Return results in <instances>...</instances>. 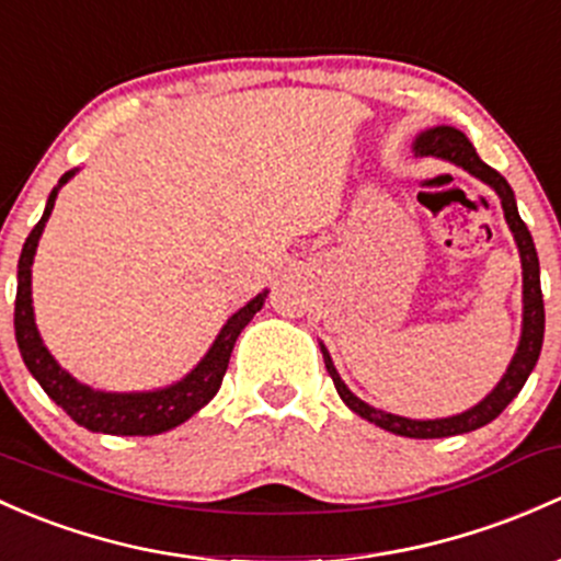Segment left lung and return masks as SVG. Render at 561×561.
<instances>
[{"mask_svg":"<svg viewBox=\"0 0 561 561\" xmlns=\"http://www.w3.org/2000/svg\"><path fill=\"white\" fill-rule=\"evenodd\" d=\"M416 156H435V158H446V161L457 163L462 167L465 172H470L479 180L492 185L497 191L500 204H503L505 220H508L511 231H514V239L518 244V255H522V268H524V330H522V341H518V350L514 359H511L508 370H505L503 381L481 400L476 409L465 411L459 416H449V420H427V422H416V420H405V416H394V414H385V411L370 409L368 403L355 398V394L346 389L341 376L335 374L333 363H330V355L322 346V357H325V368L333 379L335 389H339L341 400L350 405L355 414L363 416V420L379 424V427L389 430L394 435H405V438H449V435H459V433H470V430H479L483 424H489L492 420H497L500 414L505 411V405L522 392L524 381L527 376L533 374L535 363L540 357V346H543V330H546V311H543V293H540V263H538V252H535L533 236H529L527 226L518 217L516 209V198L511 185L505 182V176L500 172H494L492 167L481 161L476 147L470 145L468 137L462 131L451 126H438L430 128V131L420 134L414 145Z\"/></svg>","mask_w":561,"mask_h":561,"instance_id":"8db88e82","label":"left lung"}]
</instances>
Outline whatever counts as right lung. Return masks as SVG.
I'll return each instance as SVG.
<instances>
[{
	"instance_id": "1",
	"label": "right lung",
	"mask_w": 561,
	"mask_h": 561,
	"mask_svg": "<svg viewBox=\"0 0 561 561\" xmlns=\"http://www.w3.org/2000/svg\"><path fill=\"white\" fill-rule=\"evenodd\" d=\"M75 172H67L53 187L50 198H47L43 220L34 226L28 233L26 244L21 250V261H18V293H15V341L21 350L23 363L32 370L34 379L45 389L47 398L56 400L80 427L93 430V433H110V435H158L167 430L176 427L185 420H191L198 409H204L217 389L222 385V376L228 370V359H231L233 344L239 333L244 330L247 322L261 311L268 293H261L252 298L244 309H239L226 328L220 330L217 341L206 357L191 374L176 385L158 389V392H131V394H115V392H96V389L75 381L50 352L45 350L43 339H39L37 325H34V309H32V263L34 252H37V241L43 236V228L50 217L53 204H56L58 191L64 182Z\"/></svg>"
}]
</instances>
